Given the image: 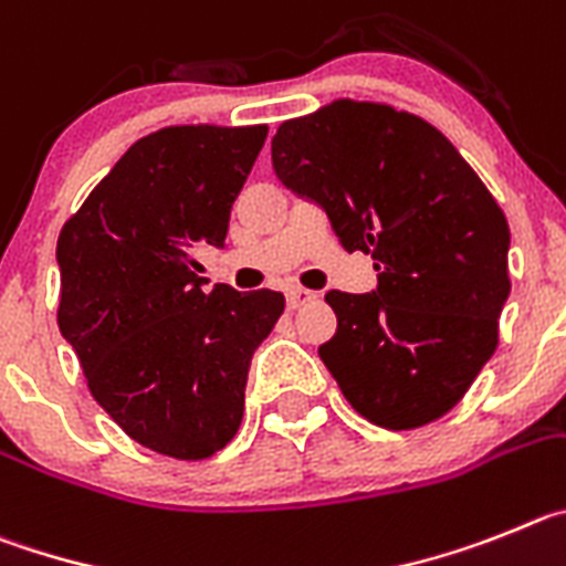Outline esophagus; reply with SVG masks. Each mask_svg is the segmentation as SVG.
I'll return each instance as SVG.
<instances>
[{"label": "esophagus", "instance_id": "34e87169", "mask_svg": "<svg viewBox=\"0 0 566 566\" xmlns=\"http://www.w3.org/2000/svg\"><path fill=\"white\" fill-rule=\"evenodd\" d=\"M315 293L313 290H304V287H290L287 290V307L295 310V307H302V304L313 302Z\"/></svg>", "mask_w": 566, "mask_h": 566}]
</instances>
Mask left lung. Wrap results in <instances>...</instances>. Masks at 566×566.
<instances>
[{"label": "left lung", "instance_id": "obj_1", "mask_svg": "<svg viewBox=\"0 0 566 566\" xmlns=\"http://www.w3.org/2000/svg\"><path fill=\"white\" fill-rule=\"evenodd\" d=\"M271 151L340 245L375 259L371 293H327L338 329L318 355L346 400L395 431L454 409L496 349L511 293V228L485 182L440 129L366 101L284 120Z\"/></svg>", "mask_w": 566, "mask_h": 566}]
</instances>
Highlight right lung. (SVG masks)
Returning a JSON list of instances; mask_svg holds the SVG:
<instances>
[{
	"label": "right lung",
	"instance_id": "obj_1",
	"mask_svg": "<svg viewBox=\"0 0 566 566\" xmlns=\"http://www.w3.org/2000/svg\"><path fill=\"white\" fill-rule=\"evenodd\" d=\"M268 126H169L129 146L61 228L59 329L101 409L140 446L206 460L237 434L276 290H202Z\"/></svg>",
	"mask_w": 566,
	"mask_h": 566
}]
</instances>
